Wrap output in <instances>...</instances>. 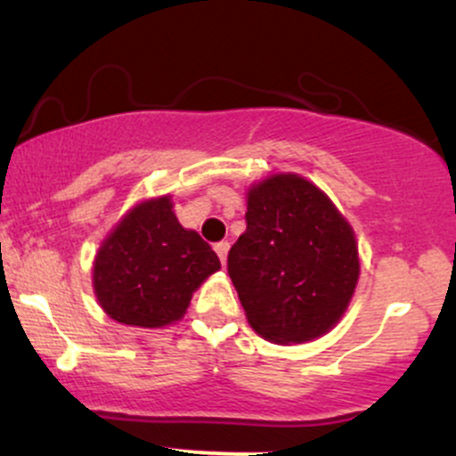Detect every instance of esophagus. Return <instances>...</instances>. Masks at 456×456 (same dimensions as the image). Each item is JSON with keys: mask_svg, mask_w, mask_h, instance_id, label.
Masks as SVG:
<instances>
[{"mask_svg": "<svg viewBox=\"0 0 456 456\" xmlns=\"http://www.w3.org/2000/svg\"><path fill=\"white\" fill-rule=\"evenodd\" d=\"M214 250H216V255H218V257H221V264L223 265L227 264V253H229V242H227V240H223V242L214 244Z\"/></svg>", "mask_w": 456, "mask_h": 456, "instance_id": "esophagus-1", "label": "esophagus"}]
</instances>
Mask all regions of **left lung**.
<instances>
[{"label":"left lung","mask_w":456,"mask_h":456,"mask_svg":"<svg viewBox=\"0 0 456 456\" xmlns=\"http://www.w3.org/2000/svg\"><path fill=\"white\" fill-rule=\"evenodd\" d=\"M227 270L255 332L305 343L338 323L360 274L352 224L315 184L296 174L248 188L246 232Z\"/></svg>","instance_id":"obj_1"}]
</instances>
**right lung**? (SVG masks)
Wrapping results in <instances>:
<instances>
[{
  "instance_id": "right-lung-1",
  "label": "right lung",
  "mask_w": 456,
  "mask_h": 456,
  "mask_svg": "<svg viewBox=\"0 0 456 456\" xmlns=\"http://www.w3.org/2000/svg\"><path fill=\"white\" fill-rule=\"evenodd\" d=\"M218 268L212 246L177 223L171 197H159L134 206L107 235L94 259V291L115 322L162 328L184 317Z\"/></svg>"
}]
</instances>
